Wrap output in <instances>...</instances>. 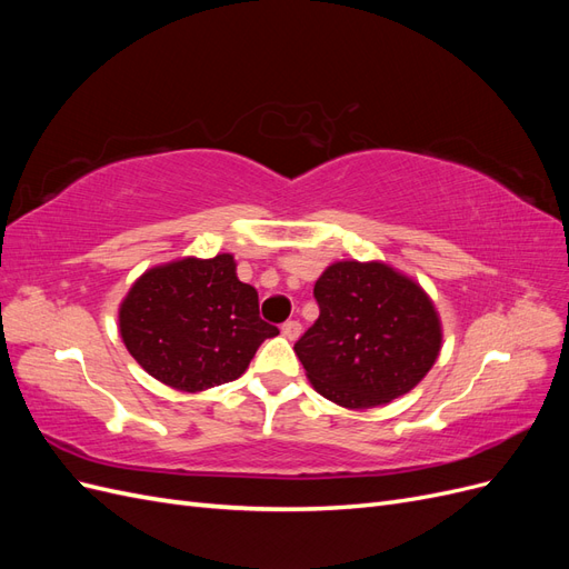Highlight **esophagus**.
I'll return each instance as SVG.
<instances>
[{"instance_id":"1","label":"esophagus","mask_w":569,"mask_h":569,"mask_svg":"<svg viewBox=\"0 0 569 569\" xmlns=\"http://www.w3.org/2000/svg\"><path fill=\"white\" fill-rule=\"evenodd\" d=\"M282 335H284L287 339L295 341V339L301 335V322H299V320H287V322L282 325Z\"/></svg>"}]
</instances>
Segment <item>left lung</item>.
I'll return each instance as SVG.
<instances>
[{"mask_svg":"<svg viewBox=\"0 0 569 569\" xmlns=\"http://www.w3.org/2000/svg\"><path fill=\"white\" fill-rule=\"evenodd\" d=\"M320 316L295 343L308 380L343 408L408 393L435 366L441 325L425 291L385 263L339 261L316 282Z\"/></svg>","mask_w":569,"mask_h":569,"instance_id":"left-lung-1","label":"left lung"}]
</instances>
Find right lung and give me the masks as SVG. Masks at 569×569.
Listing matches in <instances>:
<instances>
[{
  "mask_svg": "<svg viewBox=\"0 0 569 569\" xmlns=\"http://www.w3.org/2000/svg\"><path fill=\"white\" fill-rule=\"evenodd\" d=\"M120 337L159 382L201 391L237 380L280 330L258 316V295L237 280L230 253L151 268L120 306Z\"/></svg>",
  "mask_w": 569,
  "mask_h": 569,
  "instance_id": "obj_1",
  "label": "right lung"
}]
</instances>
